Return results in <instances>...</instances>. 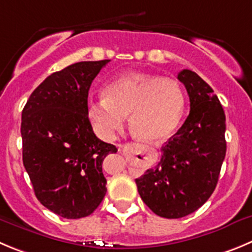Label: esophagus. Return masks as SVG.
Masks as SVG:
<instances>
[{
    "instance_id": "esophagus-1",
    "label": "esophagus",
    "mask_w": 252,
    "mask_h": 252,
    "mask_svg": "<svg viewBox=\"0 0 252 252\" xmlns=\"http://www.w3.org/2000/svg\"><path fill=\"white\" fill-rule=\"evenodd\" d=\"M126 147H122V145H119V149H121V150H126Z\"/></svg>"
}]
</instances>
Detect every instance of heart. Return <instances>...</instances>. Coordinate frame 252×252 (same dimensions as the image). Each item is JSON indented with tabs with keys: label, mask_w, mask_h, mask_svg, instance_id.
Segmentation results:
<instances>
[{
	"label": "heart",
	"mask_w": 252,
	"mask_h": 252,
	"mask_svg": "<svg viewBox=\"0 0 252 252\" xmlns=\"http://www.w3.org/2000/svg\"><path fill=\"white\" fill-rule=\"evenodd\" d=\"M104 99L88 103L87 114L95 133L112 140L129 114L131 133L143 142H163L179 126L185 94L179 82L133 72L114 79L103 89Z\"/></svg>",
	"instance_id": "b5f03b06"
}]
</instances>
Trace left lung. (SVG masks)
I'll return each mask as SVG.
<instances>
[{"label":"left lung","instance_id":"8db88e82","mask_svg":"<svg viewBox=\"0 0 252 252\" xmlns=\"http://www.w3.org/2000/svg\"><path fill=\"white\" fill-rule=\"evenodd\" d=\"M190 113L161 148L154 168L135 179L138 192L158 216L179 219L194 213L215 190L226 154L225 113L211 87L196 73L183 69Z\"/></svg>","mask_w":252,"mask_h":252}]
</instances>
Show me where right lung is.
Returning <instances> with one entry per match:
<instances>
[{
	"label": "right lung",
	"instance_id": "add662e5",
	"mask_svg": "<svg viewBox=\"0 0 252 252\" xmlns=\"http://www.w3.org/2000/svg\"><path fill=\"white\" fill-rule=\"evenodd\" d=\"M109 62H78L47 77L22 110V158L37 199L65 219L91 215L107 192L102 163L113 144L95 137L88 91Z\"/></svg>",
	"mask_w": 252,
	"mask_h": 252
}]
</instances>
